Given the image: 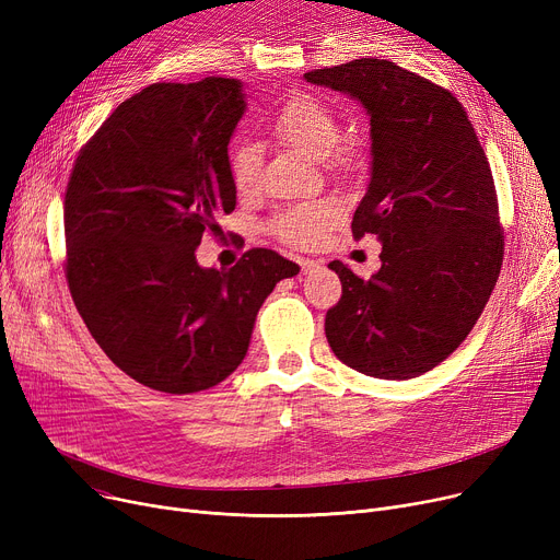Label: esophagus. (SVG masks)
I'll return each mask as SVG.
<instances>
[{
	"instance_id": "esophagus-1",
	"label": "esophagus",
	"mask_w": 560,
	"mask_h": 560,
	"mask_svg": "<svg viewBox=\"0 0 560 560\" xmlns=\"http://www.w3.org/2000/svg\"><path fill=\"white\" fill-rule=\"evenodd\" d=\"M300 265H302V272H304V275H308V272L317 270L322 262H317V260H311V258H300Z\"/></svg>"
}]
</instances>
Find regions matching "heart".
<instances>
[{"instance_id": "1", "label": "heart", "mask_w": 560, "mask_h": 560, "mask_svg": "<svg viewBox=\"0 0 560 560\" xmlns=\"http://www.w3.org/2000/svg\"><path fill=\"white\" fill-rule=\"evenodd\" d=\"M275 136L292 150L311 159H325L334 170L349 172L363 163L361 144L342 138V122L336 108L317 95L298 93L283 102L272 120ZM260 152L254 142H243L231 154V179L238 192L249 195L258 186ZM340 209L329 199H315L281 211L270 229L279 241L292 247H315L338 222Z\"/></svg>"}]
</instances>
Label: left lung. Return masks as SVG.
I'll return each instance as SVG.
<instances>
[{"instance_id":"left-lung-1","label":"left lung","mask_w":560,"mask_h":560,"mask_svg":"<svg viewBox=\"0 0 560 560\" xmlns=\"http://www.w3.org/2000/svg\"><path fill=\"white\" fill-rule=\"evenodd\" d=\"M304 79L361 102L372 136L370 184L351 233L376 235L381 268L361 279L329 262L342 298L327 311V340L368 376H420L472 331L502 270L483 147L450 91L393 61L357 58Z\"/></svg>"}]
</instances>
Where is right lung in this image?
I'll use <instances>...</instances> for the list:
<instances>
[{
    "mask_svg": "<svg viewBox=\"0 0 560 560\" xmlns=\"http://www.w3.org/2000/svg\"><path fill=\"white\" fill-rule=\"evenodd\" d=\"M241 79L152 83L117 106L81 150L66 192V279L104 354L170 395L218 386L247 357L265 298L300 265L249 249L201 268L203 233L235 209L229 140Z\"/></svg>",
    "mask_w": 560,
    "mask_h": 560,
    "instance_id": "1",
    "label": "right lung"
}]
</instances>
